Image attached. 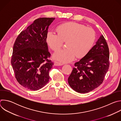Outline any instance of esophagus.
<instances>
[{"label": "esophagus", "mask_w": 121, "mask_h": 121, "mask_svg": "<svg viewBox=\"0 0 121 121\" xmlns=\"http://www.w3.org/2000/svg\"><path fill=\"white\" fill-rule=\"evenodd\" d=\"M54 65L55 66H61V65H63V64L61 63H60V62H58L55 61L54 62Z\"/></svg>", "instance_id": "34e87169"}]
</instances>
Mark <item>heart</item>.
<instances>
[{
    "instance_id": "heart-1",
    "label": "heart",
    "mask_w": 121,
    "mask_h": 121,
    "mask_svg": "<svg viewBox=\"0 0 121 121\" xmlns=\"http://www.w3.org/2000/svg\"><path fill=\"white\" fill-rule=\"evenodd\" d=\"M56 31H48L46 42L49 47L56 51L60 48L63 41L66 40V48L60 49L53 54V58L63 63L74 60L76 56L81 58L91 49L95 40L94 31L90 28L74 22H69L58 26Z\"/></svg>"
}]
</instances>
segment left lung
I'll use <instances>...</instances> for the list:
<instances>
[{"instance_id": "obj_1", "label": "left lung", "mask_w": 121, "mask_h": 121, "mask_svg": "<svg viewBox=\"0 0 121 121\" xmlns=\"http://www.w3.org/2000/svg\"><path fill=\"white\" fill-rule=\"evenodd\" d=\"M109 65L108 46L101 34L89 52L75 64L68 84L77 92L91 91L102 83Z\"/></svg>"}]
</instances>
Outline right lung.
Wrapping results in <instances>:
<instances>
[{
    "instance_id": "obj_1",
    "label": "right lung",
    "mask_w": 121,
    "mask_h": 121,
    "mask_svg": "<svg viewBox=\"0 0 121 121\" xmlns=\"http://www.w3.org/2000/svg\"><path fill=\"white\" fill-rule=\"evenodd\" d=\"M53 18L35 20L17 37L13 48L11 64L16 79L24 88L37 91L48 82L53 62L48 58L46 35Z\"/></svg>"
}]
</instances>
